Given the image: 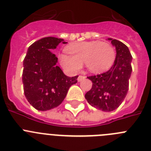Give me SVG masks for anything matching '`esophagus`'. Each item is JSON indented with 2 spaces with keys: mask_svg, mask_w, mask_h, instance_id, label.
<instances>
[{
  "mask_svg": "<svg viewBox=\"0 0 151 151\" xmlns=\"http://www.w3.org/2000/svg\"><path fill=\"white\" fill-rule=\"evenodd\" d=\"M85 78V76H79L78 77V82H82V80H84Z\"/></svg>",
  "mask_w": 151,
  "mask_h": 151,
  "instance_id": "34e87169",
  "label": "esophagus"
}]
</instances>
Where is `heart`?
Instances as JSON below:
<instances>
[{
  "instance_id": "heart-1",
  "label": "heart",
  "mask_w": 151,
  "mask_h": 151,
  "mask_svg": "<svg viewBox=\"0 0 151 151\" xmlns=\"http://www.w3.org/2000/svg\"><path fill=\"white\" fill-rule=\"evenodd\" d=\"M69 54L60 55L61 66L73 73L79 71L85 63L91 73L105 71L113 65L116 57L115 50L108 42L98 41H83L73 44L67 47Z\"/></svg>"
}]
</instances>
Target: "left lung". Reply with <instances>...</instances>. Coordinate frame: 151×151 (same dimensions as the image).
Instances as JSON below:
<instances>
[{
	"mask_svg": "<svg viewBox=\"0 0 151 151\" xmlns=\"http://www.w3.org/2000/svg\"><path fill=\"white\" fill-rule=\"evenodd\" d=\"M108 40L116 50L114 63L106 73L88 77L92 87L85 95L89 104L105 112L116 110L124 101L132 71V57L128 47L118 40Z\"/></svg>",
	"mask_w": 151,
	"mask_h": 151,
	"instance_id": "8db88e82",
	"label": "left lung"
}]
</instances>
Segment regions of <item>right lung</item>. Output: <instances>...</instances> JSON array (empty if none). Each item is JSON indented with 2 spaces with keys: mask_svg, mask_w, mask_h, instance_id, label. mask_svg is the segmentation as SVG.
Segmentation results:
<instances>
[{
  "mask_svg": "<svg viewBox=\"0 0 151 151\" xmlns=\"http://www.w3.org/2000/svg\"><path fill=\"white\" fill-rule=\"evenodd\" d=\"M62 38H43L31 45L23 60L22 83L26 99L36 110L45 111L59 106L78 76H66L57 65V57L50 49H55Z\"/></svg>",
  "mask_w": 151,
  "mask_h": 151,
  "instance_id": "1",
  "label": "right lung"
}]
</instances>
